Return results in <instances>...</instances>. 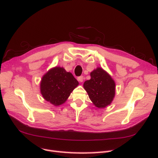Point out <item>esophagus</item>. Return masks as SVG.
<instances>
[{"mask_svg":"<svg viewBox=\"0 0 158 158\" xmlns=\"http://www.w3.org/2000/svg\"><path fill=\"white\" fill-rule=\"evenodd\" d=\"M84 77L83 76H79V77L78 78V80L79 81V82H82L83 81H84Z\"/></svg>","mask_w":158,"mask_h":158,"instance_id":"34e87169","label":"esophagus"}]
</instances>
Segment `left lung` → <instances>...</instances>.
<instances>
[{"label":"left lung","instance_id":"1","mask_svg":"<svg viewBox=\"0 0 158 158\" xmlns=\"http://www.w3.org/2000/svg\"><path fill=\"white\" fill-rule=\"evenodd\" d=\"M90 80L84 83V88L94 106L106 107L111 103L115 94V83L106 71L98 67L90 73Z\"/></svg>","mask_w":158,"mask_h":158}]
</instances>
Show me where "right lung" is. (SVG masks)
Masks as SVG:
<instances>
[{"instance_id": "obj_1", "label": "right lung", "mask_w": 158, "mask_h": 158, "mask_svg": "<svg viewBox=\"0 0 158 158\" xmlns=\"http://www.w3.org/2000/svg\"><path fill=\"white\" fill-rule=\"evenodd\" d=\"M79 84L73 75L63 67L56 66L43 76L40 91L46 101L55 106L63 104Z\"/></svg>"}]
</instances>
